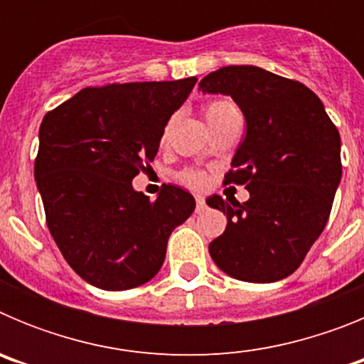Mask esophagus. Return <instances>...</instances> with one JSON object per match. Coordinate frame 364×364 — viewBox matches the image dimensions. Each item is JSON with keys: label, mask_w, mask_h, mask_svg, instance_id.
<instances>
[{"label": "esophagus", "mask_w": 364, "mask_h": 364, "mask_svg": "<svg viewBox=\"0 0 364 364\" xmlns=\"http://www.w3.org/2000/svg\"><path fill=\"white\" fill-rule=\"evenodd\" d=\"M204 210H205V200L202 197H197V208H195V211H197V213H202Z\"/></svg>", "instance_id": "34e87169"}]
</instances>
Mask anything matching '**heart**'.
Returning a JSON list of instances; mask_svg holds the SVG:
<instances>
[{"label":"heart","instance_id":"1","mask_svg":"<svg viewBox=\"0 0 364 364\" xmlns=\"http://www.w3.org/2000/svg\"><path fill=\"white\" fill-rule=\"evenodd\" d=\"M237 114H240L237 105L231 100L226 98L213 100V102L204 105V117L208 120V124H210L211 129H215L217 125H220L228 118L237 117ZM164 138H166V134H164ZM178 180L191 189H204L205 184H208V175L204 171H200V169H184L178 175Z\"/></svg>","mask_w":364,"mask_h":364}]
</instances>
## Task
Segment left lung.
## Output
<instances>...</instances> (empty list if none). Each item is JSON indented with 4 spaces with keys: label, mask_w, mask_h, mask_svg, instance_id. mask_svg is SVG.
<instances>
[{
    "label": "left lung",
    "mask_w": 364,
    "mask_h": 364,
    "mask_svg": "<svg viewBox=\"0 0 364 364\" xmlns=\"http://www.w3.org/2000/svg\"><path fill=\"white\" fill-rule=\"evenodd\" d=\"M198 87L231 96L246 118L224 184L246 186L250 200H205L228 218L211 259L239 281H281L326 226L343 173L339 131L304 83L260 67H222Z\"/></svg>",
    "instance_id": "8db88e82"
}]
</instances>
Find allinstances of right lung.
Segmentation results:
<instances>
[{
  "mask_svg": "<svg viewBox=\"0 0 364 364\" xmlns=\"http://www.w3.org/2000/svg\"><path fill=\"white\" fill-rule=\"evenodd\" d=\"M197 78L85 87L45 114L34 178L45 220L70 268L102 290H129L162 268L167 239L195 210L164 184L156 200L133 189L159 153L167 120Z\"/></svg>",
  "mask_w": 364,
  "mask_h": 364,
  "instance_id": "obj_1",
  "label": "right lung"
}]
</instances>
